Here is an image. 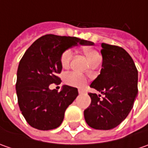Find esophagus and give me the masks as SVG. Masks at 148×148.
I'll list each match as a JSON object with an SVG mask.
<instances>
[{"instance_id":"34e87169","label":"esophagus","mask_w":148,"mask_h":148,"mask_svg":"<svg viewBox=\"0 0 148 148\" xmlns=\"http://www.w3.org/2000/svg\"><path fill=\"white\" fill-rule=\"evenodd\" d=\"M78 92H79V94H83L84 93V91H83L82 90H78Z\"/></svg>"}]
</instances>
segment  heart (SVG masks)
<instances>
[{"label": "heart", "mask_w": 148, "mask_h": 148, "mask_svg": "<svg viewBox=\"0 0 148 148\" xmlns=\"http://www.w3.org/2000/svg\"><path fill=\"white\" fill-rule=\"evenodd\" d=\"M84 53L91 65L100 62L99 53L95 49L91 48H86L84 49ZM72 56L73 53L71 49H66L63 52V53L61 56V64L63 67H66L69 66ZM65 82L66 84L72 86L82 87L86 83V77L77 72H70L65 76Z\"/></svg>", "instance_id": "heart-1"}]
</instances>
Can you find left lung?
<instances>
[{
  "mask_svg": "<svg viewBox=\"0 0 148 148\" xmlns=\"http://www.w3.org/2000/svg\"><path fill=\"white\" fill-rule=\"evenodd\" d=\"M102 68L90 84L100 95L89 93L91 103L84 110L86 122L95 129L110 130L126 119L138 95V74L131 56L121 47L101 44Z\"/></svg>",
  "mask_w": 148,
  "mask_h": 148,
  "instance_id": "left-lung-1",
  "label": "left lung"
}]
</instances>
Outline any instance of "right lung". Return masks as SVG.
Instances as JSON below:
<instances>
[{
  "instance_id": "right-lung-1",
  "label": "right lung",
  "mask_w": 148,
  "mask_h": 148,
  "mask_svg": "<svg viewBox=\"0 0 148 148\" xmlns=\"http://www.w3.org/2000/svg\"><path fill=\"white\" fill-rule=\"evenodd\" d=\"M94 43L76 37L46 34L38 38L20 60L15 85L18 104L27 123L39 130H51L61 125L66 108L78 95L77 88L64 85L60 92L50 90L61 82V56L77 44Z\"/></svg>"
}]
</instances>
